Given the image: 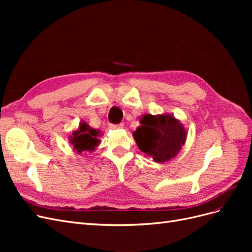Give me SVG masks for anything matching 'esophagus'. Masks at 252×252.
Instances as JSON below:
<instances>
[{
    "label": "esophagus",
    "mask_w": 252,
    "mask_h": 252,
    "mask_svg": "<svg viewBox=\"0 0 252 252\" xmlns=\"http://www.w3.org/2000/svg\"><path fill=\"white\" fill-rule=\"evenodd\" d=\"M110 127V129H113V130H116V129H122V128H124V124H118V125H110L109 126Z\"/></svg>",
    "instance_id": "34e87169"
}]
</instances>
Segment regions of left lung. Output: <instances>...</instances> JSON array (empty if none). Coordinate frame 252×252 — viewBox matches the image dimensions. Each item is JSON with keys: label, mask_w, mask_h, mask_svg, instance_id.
I'll use <instances>...</instances> for the list:
<instances>
[{"label": "left lung", "mask_w": 252, "mask_h": 252, "mask_svg": "<svg viewBox=\"0 0 252 252\" xmlns=\"http://www.w3.org/2000/svg\"><path fill=\"white\" fill-rule=\"evenodd\" d=\"M132 135L139 149L156 163H165L179 155L187 139V130L172 114H143Z\"/></svg>", "instance_id": "obj_1"}]
</instances>
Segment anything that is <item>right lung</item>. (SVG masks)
Segmentation results:
<instances>
[{
	"instance_id": "1",
	"label": "right lung",
	"mask_w": 252,
	"mask_h": 252,
	"mask_svg": "<svg viewBox=\"0 0 252 252\" xmlns=\"http://www.w3.org/2000/svg\"><path fill=\"white\" fill-rule=\"evenodd\" d=\"M101 130L91 128L86 122L82 121L79 128L75 129L71 134L68 136L73 151L77 155H82L83 152H93L101 143L100 140Z\"/></svg>"
}]
</instances>
